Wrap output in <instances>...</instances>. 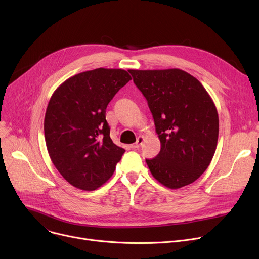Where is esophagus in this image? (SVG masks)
Listing matches in <instances>:
<instances>
[{
	"label": "esophagus",
	"instance_id": "1",
	"mask_svg": "<svg viewBox=\"0 0 259 259\" xmlns=\"http://www.w3.org/2000/svg\"><path fill=\"white\" fill-rule=\"evenodd\" d=\"M143 142H144V137H139L138 140H137V143L132 144L130 147H131L132 149H139V148L141 147V145L143 144Z\"/></svg>",
	"mask_w": 259,
	"mask_h": 259
}]
</instances>
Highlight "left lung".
<instances>
[{"label":"left lung","mask_w":259,"mask_h":259,"mask_svg":"<svg viewBox=\"0 0 259 259\" xmlns=\"http://www.w3.org/2000/svg\"><path fill=\"white\" fill-rule=\"evenodd\" d=\"M129 72L148 101L160 141L157 156L146 159L151 174L170 189L192 184L209 167L219 140V113L210 94L178 68Z\"/></svg>","instance_id":"1"}]
</instances>
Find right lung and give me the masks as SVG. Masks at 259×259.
Listing matches in <instances>:
<instances>
[{
  "instance_id": "obj_1",
  "label": "right lung",
  "mask_w": 259,
  "mask_h": 259,
  "mask_svg": "<svg viewBox=\"0 0 259 259\" xmlns=\"http://www.w3.org/2000/svg\"><path fill=\"white\" fill-rule=\"evenodd\" d=\"M131 79L124 69L98 68L77 73L51 95L44 119L54 167L73 187L92 191L111 178L125 149L110 138L106 108Z\"/></svg>"
}]
</instances>
